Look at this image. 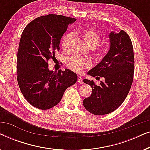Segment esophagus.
Returning <instances> with one entry per match:
<instances>
[{
  "label": "esophagus",
  "mask_w": 150,
  "mask_h": 150,
  "mask_svg": "<svg viewBox=\"0 0 150 150\" xmlns=\"http://www.w3.org/2000/svg\"><path fill=\"white\" fill-rule=\"evenodd\" d=\"M78 81H79V83L81 84L83 83V78L81 76H78Z\"/></svg>",
  "instance_id": "34e87169"
}]
</instances>
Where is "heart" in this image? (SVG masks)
Returning a JSON list of instances; mask_svg holds the SVG:
<instances>
[{
  "label": "heart",
  "instance_id": "b5f03b06",
  "mask_svg": "<svg viewBox=\"0 0 150 150\" xmlns=\"http://www.w3.org/2000/svg\"><path fill=\"white\" fill-rule=\"evenodd\" d=\"M82 36L86 45L90 48H93L97 46L100 41V34L96 30L87 28L82 31ZM71 38V34H67L61 40V46L63 50H66L68 47L69 42ZM67 65L69 69L76 72L81 73L84 69L91 65V61L88 59H80L79 57H71L67 61Z\"/></svg>",
  "mask_w": 150,
  "mask_h": 150
}]
</instances>
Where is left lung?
<instances>
[{
	"instance_id": "left-lung-1",
	"label": "left lung",
	"mask_w": 150,
	"mask_h": 150,
	"mask_svg": "<svg viewBox=\"0 0 150 150\" xmlns=\"http://www.w3.org/2000/svg\"><path fill=\"white\" fill-rule=\"evenodd\" d=\"M108 38V52L87 73L93 77H103L104 81L97 85L93 81L83 80L92 88L91 95L83 100V106L96 115L108 114L121 106L129 93L134 76V52L130 37L122 30L120 33L111 31Z\"/></svg>"
}]
</instances>
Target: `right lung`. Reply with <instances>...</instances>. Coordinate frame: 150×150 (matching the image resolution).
<instances>
[{
  "label": "right lung",
  "instance_id": "1",
  "mask_svg": "<svg viewBox=\"0 0 150 150\" xmlns=\"http://www.w3.org/2000/svg\"><path fill=\"white\" fill-rule=\"evenodd\" d=\"M76 19L49 14L30 22L20 38L17 55V80L28 103L42 110L60 102L65 90L77 81L69 69L49 70L48 61L60 50L59 44L67 26Z\"/></svg>",
  "mask_w": 150,
  "mask_h": 150
}]
</instances>
